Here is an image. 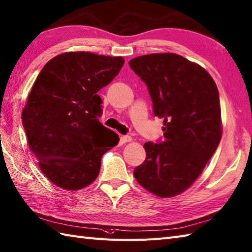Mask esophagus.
<instances>
[{
    "instance_id": "esophagus-1",
    "label": "esophagus",
    "mask_w": 252,
    "mask_h": 252,
    "mask_svg": "<svg viewBox=\"0 0 252 252\" xmlns=\"http://www.w3.org/2000/svg\"><path fill=\"white\" fill-rule=\"evenodd\" d=\"M121 141L123 143H126V142H131L132 141V137L130 135H122L121 136Z\"/></svg>"
}]
</instances>
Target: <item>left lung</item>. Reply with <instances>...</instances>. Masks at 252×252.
Masks as SVG:
<instances>
[{
  "instance_id": "8db88e82",
  "label": "left lung",
  "mask_w": 252,
  "mask_h": 252,
  "mask_svg": "<svg viewBox=\"0 0 252 252\" xmlns=\"http://www.w3.org/2000/svg\"><path fill=\"white\" fill-rule=\"evenodd\" d=\"M129 65L147 86L153 115L164 119V139L145 143V161L133 175L147 191L170 198L193 184L220 144L218 86L203 67L175 53L137 57Z\"/></svg>"
}]
</instances>
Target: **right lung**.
<instances>
[{"label": "right lung", "instance_id": "1", "mask_svg": "<svg viewBox=\"0 0 252 252\" xmlns=\"http://www.w3.org/2000/svg\"><path fill=\"white\" fill-rule=\"evenodd\" d=\"M125 63L121 57L66 52L51 59L29 94L22 115L29 149L44 176L66 190L95 181L101 157L119 142L103 126L97 95Z\"/></svg>", "mask_w": 252, "mask_h": 252}]
</instances>
